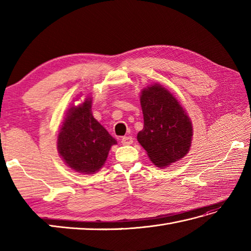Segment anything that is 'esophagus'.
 <instances>
[{"label":"esophagus","mask_w":251,"mask_h":251,"mask_svg":"<svg viewBox=\"0 0 251 251\" xmlns=\"http://www.w3.org/2000/svg\"><path fill=\"white\" fill-rule=\"evenodd\" d=\"M121 142H122V145H124V146H129V145H131L132 142H134V138L130 137V136H125V137L122 138Z\"/></svg>","instance_id":"34e87169"}]
</instances>
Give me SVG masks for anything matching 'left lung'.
<instances>
[{
  "label": "left lung",
  "mask_w": 251,
  "mask_h": 251,
  "mask_svg": "<svg viewBox=\"0 0 251 251\" xmlns=\"http://www.w3.org/2000/svg\"><path fill=\"white\" fill-rule=\"evenodd\" d=\"M140 103L145 124L137 139L151 162L164 168L184 157L191 148L193 128L177 98L161 84H153L142 89Z\"/></svg>",
  "instance_id": "1"
}]
</instances>
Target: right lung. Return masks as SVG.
I'll list each match as a JSON object with an SVG mask.
<instances>
[{"label": "right lung", "mask_w": 251, "mask_h": 251, "mask_svg": "<svg viewBox=\"0 0 251 251\" xmlns=\"http://www.w3.org/2000/svg\"><path fill=\"white\" fill-rule=\"evenodd\" d=\"M116 140L92 113V98L72 105L58 134L57 149L69 167L81 174H94L103 166Z\"/></svg>", "instance_id": "add662e5"}]
</instances>
